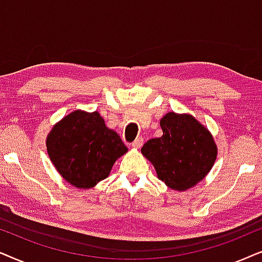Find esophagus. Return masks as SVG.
<instances>
[{
    "mask_svg": "<svg viewBox=\"0 0 262 262\" xmlns=\"http://www.w3.org/2000/svg\"><path fill=\"white\" fill-rule=\"evenodd\" d=\"M142 142H144V139L142 138H138V139H135V141L133 142V144H132V146H133V148H140L141 146H142Z\"/></svg>",
    "mask_w": 262,
    "mask_h": 262,
    "instance_id": "34e87169",
    "label": "esophagus"
}]
</instances>
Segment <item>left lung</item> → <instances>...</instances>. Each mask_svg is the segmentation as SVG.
I'll list each match as a JSON object with an SVG mask.
<instances>
[{"mask_svg": "<svg viewBox=\"0 0 262 262\" xmlns=\"http://www.w3.org/2000/svg\"><path fill=\"white\" fill-rule=\"evenodd\" d=\"M163 135L142 146L141 153L170 189H190L206 177L217 159L211 132L189 114L170 111L160 120Z\"/></svg>", "mask_w": 262, "mask_h": 262, "instance_id": "left-lung-1", "label": "left lung"}]
</instances>
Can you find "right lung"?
I'll use <instances>...</instances> for the list:
<instances>
[{
	"label": "right lung",
	"mask_w": 262,
	"mask_h": 262,
	"mask_svg": "<svg viewBox=\"0 0 262 262\" xmlns=\"http://www.w3.org/2000/svg\"><path fill=\"white\" fill-rule=\"evenodd\" d=\"M47 149L62 179L79 189L93 188L105 180L115 162L128 152L98 111L82 110L68 114L51 128Z\"/></svg>",
	"instance_id": "right-lung-1"
}]
</instances>
